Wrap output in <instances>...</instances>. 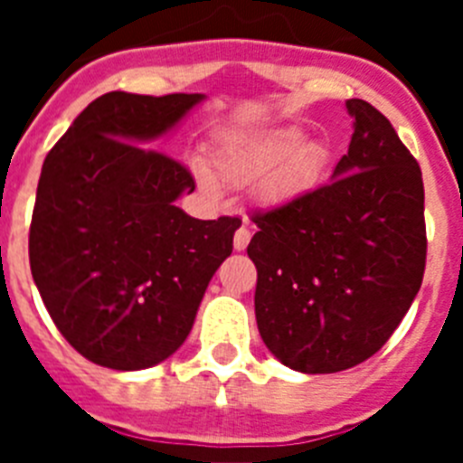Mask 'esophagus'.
<instances>
[{"instance_id":"1","label":"esophagus","mask_w":463,"mask_h":463,"mask_svg":"<svg viewBox=\"0 0 463 463\" xmlns=\"http://www.w3.org/2000/svg\"><path fill=\"white\" fill-rule=\"evenodd\" d=\"M250 229L245 227H239L236 229V234H234V250H245V248H248V243H250Z\"/></svg>"}]
</instances>
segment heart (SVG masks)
Listing matches in <instances>:
<instances>
[{"instance_id":"1","label":"heart","mask_w":463,"mask_h":463,"mask_svg":"<svg viewBox=\"0 0 463 463\" xmlns=\"http://www.w3.org/2000/svg\"><path fill=\"white\" fill-rule=\"evenodd\" d=\"M331 159L329 143L308 138L304 127L282 125L224 137L213 165L220 181L234 187L267 178L261 199L269 206H285L320 185ZM206 185L211 187V183L206 181Z\"/></svg>"}]
</instances>
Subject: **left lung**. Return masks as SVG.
<instances>
[{"instance_id": "8db88e82", "label": "left lung", "mask_w": 463, "mask_h": 463, "mask_svg": "<svg viewBox=\"0 0 463 463\" xmlns=\"http://www.w3.org/2000/svg\"><path fill=\"white\" fill-rule=\"evenodd\" d=\"M345 109L354 132L331 183L252 215L257 329L301 373L373 357L411 308L427 261L420 165L369 101Z\"/></svg>"}]
</instances>
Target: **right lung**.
Listing matches in <instances>:
<instances>
[{"instance_id":"1","label":"right lung","mask_w":463,"mask_h":463,"mask_svg":"<svg viewBox=\"0 0 463 463\" xmlns=\"http://www.w3.org/2000/svg\"><path fill=\"white\" fill-rule=\"evenodd\" d=\"M203 99L101 94L41 169L32 278L60 334L106 369L141 371L171 357L232 255L239 220H196L175 206L194 178L155 150Z\"/></svg>"}]
</instances>
